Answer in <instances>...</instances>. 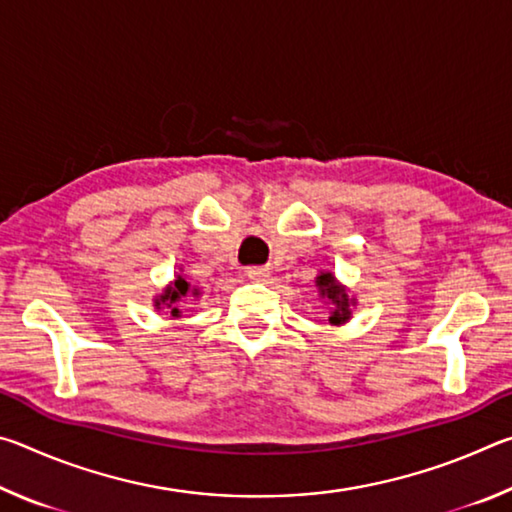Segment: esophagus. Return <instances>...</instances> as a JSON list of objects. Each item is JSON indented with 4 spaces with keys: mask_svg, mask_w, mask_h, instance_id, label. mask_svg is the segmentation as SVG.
Listing matches in <instances>:
<instances>
[{
    "mask_svg": "<svg viewBox=\"0 0 512 512\" xmlns=\"http://www.w3.org/2000/svg\"><path fill=\"white\" fill-rule=\"evenodd\" d=\"M246 275H248L253 282H266L268 275H271V271H268L266 266H248V268H246Z\"/></svg>",
    "mask_w": 512,
    "mask_h": 512,
    "instance_id": "esophagus-1",
    "label": "esophagus"
}]
</instances>
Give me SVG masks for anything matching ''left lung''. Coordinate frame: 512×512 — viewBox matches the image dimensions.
<instances>
[{
  "label": "left lung",
  "mask_w": 512,
  "mask_h": 512,
  "mask_svg": "<svg viewBox=\"0 0 512 512\" xmlns=\"http://www.w3.org/2000/svg\"><path fill=\"white\" fill-rule=\"evenodd\" d=\"M318 287H320V296H327L329 300L334 302L336 309L334 314L329 316V323L332 325H341L345 320L350 318V311H348V296H345V291L339 287V284L334 282L332 273H323L318 277Z\"/></svg>",
  "instance_id": "8db88e82"
}]
</instances>
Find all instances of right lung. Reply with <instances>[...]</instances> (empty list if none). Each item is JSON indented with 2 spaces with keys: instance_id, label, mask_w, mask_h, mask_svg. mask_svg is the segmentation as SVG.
<instances>
[{
  "instance_id": "obj_1",
  "label": "right lung",
  "mask_w": 512,
  "mask_h": 512,
  "mask_svg": "<svg viewBox=\"0 0 512 512\" xmlns=\"http://www.w3.org/2000/svg\"><path fill=\"white\" fill-rule=\"evenodd\" d=\"M187 291H189V284L183 280V277H178V280L173 282V287H169L167 291H164V296H160V302H167V305L171 307L173 302H178L180 298L187 296ZM160 302H158V307H160ZM178 314H180L178 307H173L171 316H178Z\"/></svg>"
}]
</instances>
